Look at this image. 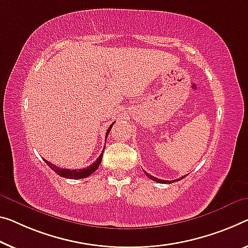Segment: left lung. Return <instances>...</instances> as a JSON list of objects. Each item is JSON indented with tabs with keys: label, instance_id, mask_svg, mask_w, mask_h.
Masks as SVG:
<instances>
[{
	"label": "left lung",
	"instance_id": "obj_1",
	"mask_svg": "<svg viewBox=\"0 0 248 248\" xmlns=\"http://www.w3.org/2000/svg\"><path fill=\"white\" fill-rule=\"evenodd\" d=\"M146 174V176L147 177H150L152 181H155V182H157V183H163V184H170V183H174V182H177V181H181V180H183V178L185 177V175L184 176H182L181 178H177V180H174V181H164V180H159V178H156V177H154V176H152V175H150L148 173H146V172H144Z\"/></svg>",
	"mask_w": 248,
	"mask_h": 248
}]
</instances>
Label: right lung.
Listing matches in <instances>:
<instances>
[{"label":"right lung","mask_w":248,"mask_h":248,"mask_svg":"<svg viewBox=\"0 0 248 248\" xmlns=\"http://www.w3.org/2000/svg\"><path fill=\"white\" fill-rule=\"evenodd\" d=\"M114 124V123H113ZM113 124L111 126L108 127V131H106V137H108L109 131H111V128L113 126ZM104 152V151H103ZM103 152L101 153V155L98 156V158L95 161L93 164H91L90 166H87L86 169H81V170H66V169H61V167H58L54 164L47 162L46 159H44L45 163L47 164L48 167H51V169L54 170V172L60 175V176L62 177H65V178H72V180H79V178H85L87 176H90V175H92L95 170H97V167L100 166V164L102 162V157H103Z\"/></svg>","instance_id":"1"}]
</instances>
